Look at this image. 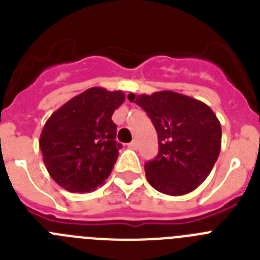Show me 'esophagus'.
<instances>
[{
	"instance_id": "obj_1",
	"label": "esophagus",
	"mask_w": 260,
	"mask_h": 260,
	"mask_svg": "<svg viewBox=\"0 0 260 260\" xmlns=\"http://www.w3.org/2000/svg\"><path fill=\"white\" fill-rule=\"evenodd\" d=\"M128 148H132V150H137L138 148V142L133 141L132 143H128Z\"/></svg>"
}]
</instances>
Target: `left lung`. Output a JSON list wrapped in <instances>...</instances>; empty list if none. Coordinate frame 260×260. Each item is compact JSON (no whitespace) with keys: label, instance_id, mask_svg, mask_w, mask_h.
<instances>
[{"label":"left lung","instance_id":"1","mask_svg":"<svg viewBox=\"0 0 260 260\" xmlns=\"http://www.w3.org/2000/svg\"><path fill=\"white\" fill-rule=\"evenodd\" d=\"M157 133L158 155L144 164L147 181L167 195L194 191L212 171L221 150V125L207 104L173 91L130 93Z\"/></svg>","mask_w":260,"mask_h":260}]
</instances>
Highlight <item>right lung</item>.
I'll list each match as a JSON object with an SVG mask.
<instances>
[{"mask_svg": "<svg viewBox=\"0 0 260 260\" xmlns=\"http://www.w3.org/2000/svg\"><path fill=\"white\" fill-rule=\"evenodd\" d=\"M123 102L122 91L92 87L48 118L39 144L48 173L62 189L83 194L104 185L121 148L112 116Z\"/></svg>", "mask_w": 260, "mask_h": 260, "instance_id": "right-lung-1", "label": "right lung"}]
</instances>
